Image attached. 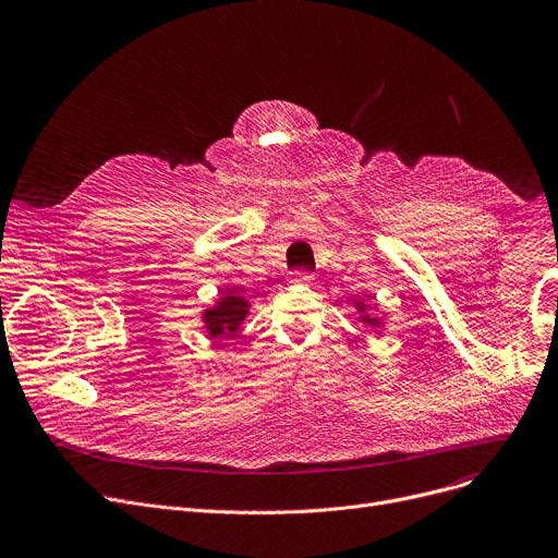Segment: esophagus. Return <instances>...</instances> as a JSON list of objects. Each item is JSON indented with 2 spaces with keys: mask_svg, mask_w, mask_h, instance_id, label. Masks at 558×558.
I'll return each mask as SVG.
<instances>
[{
  "mask_svg": "<svg viewBox=\"0 0 558 558\" xmlns=\"http://www.w3.org/2000/svg\"><path fill=\"white\" fill-rule=\"evenodd\" d=\"M289 282L291 284H306V282H311V274L304 271V269H295V271H291Z\"/></svg>",
  "mask_w": 558,
  "mask_h": 558,
  "instance_id": "34e87169",
  "label": "esophagus"
}]
</instances>
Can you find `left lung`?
<instances>
[{"label": "left lung", "instance_id": "1", "mask_svg": "<svg viewBox=\"0 0 558 558\" xmlns=\"http://www.w3.org/2000/svg\"><path fill=\"white\" fill-rule=\"evenodd\" d=\"M355 306H357V311L362 313L360 320H362L364 325H368V327H379V325H381V323H379V317H373V315H368V313H366V306H368V304H364V302H357Z\"/></svg>", "mask_w": 558, "mask_h": 558}]
</instances>
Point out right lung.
<instances>
[{"label":"right lung","mask_w":558,"mask_h":558,"mask_svg":"<svg viewBox=\"0 0 558 558\" xmlns=\"http://www.w3.org/2000/svg\"><path fill=\"white\" fill-rule=\"evenodd\" d=\"M250 302L238 291H225L211 308L203 311V323L211 338H229L243 325Z\"/></svg>","instance_id":"add662e5"}]
</instances>
